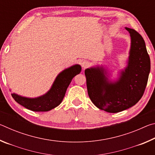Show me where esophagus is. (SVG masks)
Segmentation results:
<instances>
[{
    "label": "esophagus",
    "mask_w": 155,
    "mask_h": 155,
    "mask_svg": "<svg viewBox=\"0 0 155 155\" xmlns=\"http://www.w3.org/2000/svg\"><path fill=\"white\" fill-rule=\"evenodd\" d=\"M90 63L88 61H87V60H85V61H83L82 62V64H81V65H82V67L83 68H88L89 66H90Z\"/></svg>",
    "instance_id": "obj_1"
}]
</instances>
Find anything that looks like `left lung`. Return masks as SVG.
Returning a JSON list of instances; mask_svg holds the SVG:
<instances>
[{
	"label": "left lung",
	"mask_w": 155,
	"mask_h": 155,
	"mask_svg": "<svg viewBox=\"0 0 155 155\" xmlns=\"http://www.w3.org/2000/svg\"><path fill=\"white\" fill-rule=\"evenodd\" d=\"M126 29L130 33L131 46L128 66L122 72L119 80L109 82L103 68L85 70L87 92L91 102L98 109L109 113L124 111L140 101L150 70V57L143 38L133 28Z\"/></svg>",
	"instance_id": "left-lung-1"
}]
</instances>
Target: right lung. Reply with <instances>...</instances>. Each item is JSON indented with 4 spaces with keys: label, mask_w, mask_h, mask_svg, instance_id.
Returning <instances> with one entry per match:
<instances>
[{
    "label": "right lung",
    "mask_w": 155,
    "mask_h": 155,
    "mask_svg": "<svg viewBox=\"0 0 155 155\" xmlns=\"http://www.w3.org/2000/svg\"><path fill=\"white\" fill-rule=\"evenodd\" d=\"M81 71V67L79 65H74L64 70L57 76L51 90L38 98H28L15 94H12V96L18 103L31 111H50L61 104L72 79Z\"/></svg>",
    "instance_id": "obj_1"
}]
</instances>
